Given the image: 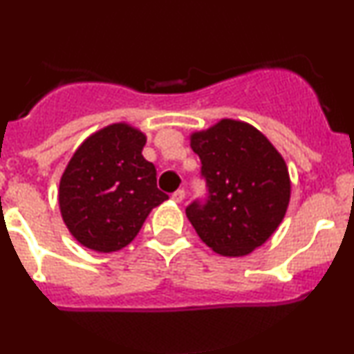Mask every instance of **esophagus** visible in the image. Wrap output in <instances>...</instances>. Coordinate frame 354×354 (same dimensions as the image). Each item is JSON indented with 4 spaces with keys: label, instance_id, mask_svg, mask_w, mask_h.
I'll list each match as a JSON object with an SVG mask.
<instances>
[{
    "label": "esophagus",
    "instance_id": "34e87169",
    "mask_svg": "<svg viewBox=\"0 0 354 354\" xmlns=\"http://www.w3.org/2000/svg\"><path fill=\"white\" fill-rule=\"evenodd\" d=\"M171 200L176 201V203H181L185 200V189H176L174 193L171 194Z\"/></svg>",
    "mask_w": 354,
    "mask_h": 354
}]
</instances>
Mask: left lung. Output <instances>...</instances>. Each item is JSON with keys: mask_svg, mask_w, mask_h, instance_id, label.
<instances>
[{"mask_svg": "<svg viewBox=\"0 0 354 354\" xmlns=\"http://www.w3.org/2000/svg\"><path fill=\"white\" fill-rule=\"evenodd\" d=\"M206 196L186 206L198 236L223 256H245L283 221L290 176L281 154L251 124L221 120L191 135Z\"/></svg>", "mask_w": 354, "mask_h": 354, "instance_id": "1", "label": "left lung"}]
</instances>
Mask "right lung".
I'll return each instance as SVG.
<instances>
[{
	"label": "right lung",
	"instance_id": "add662e5",
	"mask_svg": "<svg viewBox=\"0 0 354 354\" xmlns=\"http://www.w3.org/2000/svg\"><path fill=\"white\" fill-rule=\"evenodd\" d=\"M146 136L118 123L89 136L59 181L64 225L83 246L111 253L135 239L149 211L168 200L143 158Z\"/></svg>",
	"mask_w": 354,
	"mask_h": 354
}]
</instances>
